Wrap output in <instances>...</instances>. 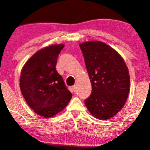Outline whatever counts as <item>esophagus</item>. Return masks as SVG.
I'll return each mask as SVG.
<instances>
[{"label":"esophagus","mask_w":150,"mask_h":150,"mask_svg":"<svg viewBox=\"0 0 150 150\" xmlns=\"http://www.w3.org/2000/svg\"><path fill=\"white\" fill-rule=\"evenodd\" d=\"M71 89L73 92H75V91H76V89H77V86L75 85H74L73 86L71 87Z\"/></svg>","instance_id":"1"}]
</instances>
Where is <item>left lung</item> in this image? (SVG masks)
<instances>
[{
  "label": "left lung",
  "instance_id": "left-lung-1",
  "mask_svg": "<svg viewBox=\"0 0 150 150\" xmlns=\"http://www.w3.org/2000/svg\"><path fill=\"white\" fill-rule=\"evenodd\" d=\"M79 47L92 85L85 104L95 118L111 119L128 97L130 79L127 66L118 52L102 42H85Z\"/></svg>",
  "mask_w": 150,
  "mask_h": 150
}]
</instances>
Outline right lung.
Instances as JSON below:
<instances>
[{
  "mask_svg": "<svg viewBox=\"0 0 150 150\" xmlns=\"http://www.w3.org/2000/svg\"><path fill=\"white\" fill-rule=\"evenodd\" d=\"M64 47L59 44L39 50L27 60L21 71L20 88L24 99L34 112L45 118L64 109L72 97L55 68Z\"/></svg>",
  "mask_w": 150,
  "mask_h": 150,
  "instance_id": "right-lung-1",
  "label": "right lung"
}]
</instances>
